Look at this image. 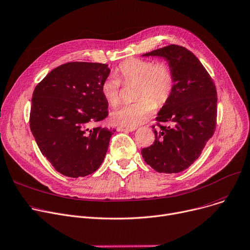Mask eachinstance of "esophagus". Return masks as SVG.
<instances>
[{"label":"esophagus","instance_id":"34e87169","mask_svg":"<svg viewBox=\"0 0 250 250\" xmlns=\"http://www.w3.org/2000/svg\"><path fill=\"white\" fill-rule=\"evenodd\" d=\"M135 130H136V128H126V127H119L118 128V131H121V132H133Z\"/></svg>","mask_w":250,"mask_h":250}]
</instances>
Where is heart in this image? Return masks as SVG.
<instances>
[{"instance_id": "b5f03b06", "label": "heart", "mask_w": 250, "mask_h": 250, "mask_svg": "<svg viewBox=\"0 0 250 250\" xmlns=\"http://www.w3.org/2000/svg\"><path fill=\"white\" fill-rule=\"evenodd\" d=\"M117 72L124 82L137 83L135 99L132 104H124L111 113L114 124L135 128L153 115L156 105H164L170 98L174 79L167 63H154L152 61L130 58L122 62ZM120 81L114 76L107 77L101 83V93L110 105L119 101Z\"/></svg>"}]
</instances>
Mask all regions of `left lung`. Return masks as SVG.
Returning <instances> with one entry per match:
<instances>
[{
	"mask_svg": "<svg viewBox=\"0 0 250 250\" xmlns=\"http://www.w3.org/2000/svg\"><path fill=\"white\" fill-rule=\"evenodd\" d=\"M161 57L170 67L174 85L157 113L155 140L141 150L147 165L158 172L178 173L194 164L213 136L217 119L216 86L198 58L187 48L169 45L142 54Z\"/></svg>",
	"mask_w": 250,
	"mask_h": 250,
	"instance_id": "left-lung-1",
	"label": "left lung"
}]
</instances>
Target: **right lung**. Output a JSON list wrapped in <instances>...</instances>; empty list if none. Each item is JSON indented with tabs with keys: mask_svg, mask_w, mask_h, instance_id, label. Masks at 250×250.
I'll list each match as a JSON object with an SVG mask.
<instances>
[{
	"mask_svg": "<svg viewBox=\"0 0 250 250\" xmlns=\"http://www.w3.org/2000/svg\"><path fill=\"white\" fill-rule=\"evenodd\" d=\"M108 64L68 62L52 69L35 87L30 128L41 153L69 178L95 172L116 130L91 127L108 116L101 83Z\"/></svg>",
	"mask_w": 250,
	"mask_h": 250,
	"instance_id": "right-lung-1",
	"label": "right lung"
}]
</instances>
